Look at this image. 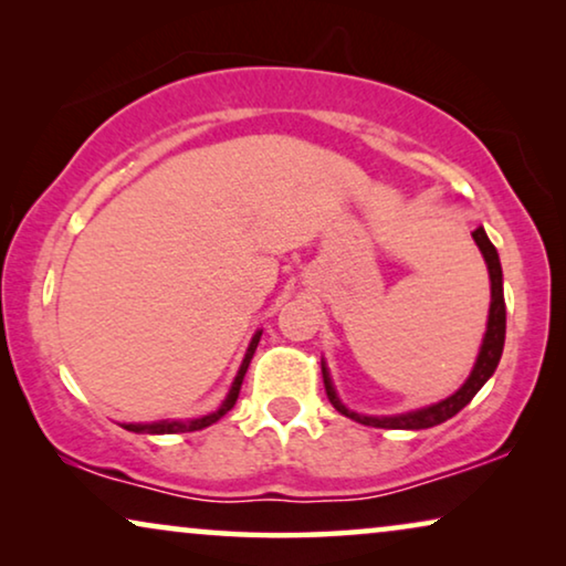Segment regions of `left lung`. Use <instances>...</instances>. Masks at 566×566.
Returning <instances> with one entry per match:
<instances>
[{"mask_svg": "<svg viewBox=\"0 0 566 566\" xmlns=\"http://www.w3.org/2000/svg\"><path fill=\"white\" fill-rule=\"evenodd\" d=\"M474 242L482 252V258L486 262V270H490V291H492V301H490V316H486V332L482 339V347H479L476 363L471 368V374L459 391H453L451 397L436 401V405L412 409V412H401V415H360L353 412L350 407L343 405V399L337 397L335 384H332L327 360H322V376H324V389H327V397L332 401V407L337 409L339 415L350 417V420L360 422V424H370V428H384V430H424V428H436V424L451 420L453 415H459L463 407L469 405L471 399L476 397V391L490 381L494 370H497V363L502 358V347H505V291H502V265H500V254L494 250V244L486 237V231L479 227L471 231Z\"/></svg>", "mask_w": 566, "mask_h": 566, "instance_id": "left-lung-1", "label": "left lung"}]
</instances>
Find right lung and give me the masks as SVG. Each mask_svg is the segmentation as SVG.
<instances>
[{
    "instance_id": "add662e5",
    "label": "right lung",
    "mask_w": 566,
    "mask_h": 566,
    "mask_svg": "<svg viewBox=\"0 0 566 566\" xmlns=\"http://www.w3.org/2000/svg\"><path fill=\"white\" fill-rule=\"evenodd\" d=\"M262 337V329H258L250 339V347H247L244 353V360L242 366H239L234 381H231V389L227 394V399L221 401L219 409H213V412H208L203 417H192V420H159V422H123V428L128 432H146V436H172V432H196V430H203L208 424L219 422L223 415L229 412L231 407L237 405V397H239V389H242V381H244V374L247 368H250V360L254 350H258V343Z\"/></svg>"
}]
</instances>
